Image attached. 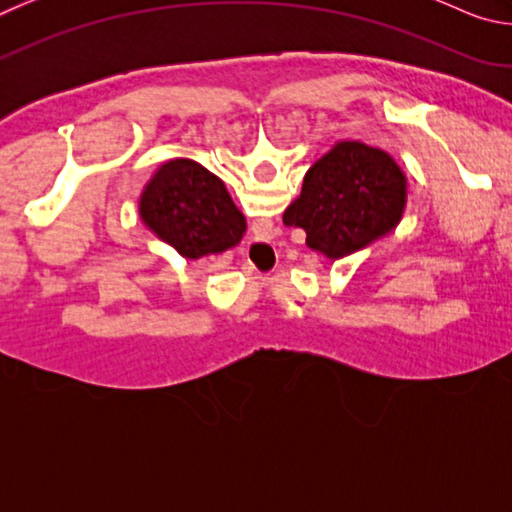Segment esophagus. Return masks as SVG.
<instances>
[{"label":"esophagus","mask_w":512,"mask_h":512,"mask_svg":"<svg viewBox=\"0 0 512 512\" xmlns=\"http://www.w3.org/2000/svg\"><path fill=\"white\" fill-rule=\"evenodd\" d=\"M255 248H262V246H271V244H268V241H259V244H253Z\"/></svg>","instance_id":"obj_1"}]
</instances>
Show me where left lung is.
Wrapping results in <instances>:
<instances>
[{"label": "left lung", "mask_w": 512, "mask_h": 512, "mask_svg": "<svg viewBox=\"0 0 512 512\" xmlns=\"http://www.w3.org/2000/svg\"><path fill=\"white\" fill-rule=\"evenodd\" d=\"M406 176L381 149L339 142L305 173L284 225L307 232V246L327 259L348 257L402 221Z\"/></svg>", "instance_id": "1"}]
</instances>
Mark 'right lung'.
<instances>
[{
    "label": "right lung",
    "instance_id": "right-lung-1",
    "mask_svg": "<svg viewBox=\"0 0 512 512\" xmlns=\"http://www.w3.org/2000/svg\"><path fill=\"white\" fill-rule=\"evenodd\" d=\"M140 216L155 237L187 259L223 253L246 232V216L223 180L194 160H169L153 173L140 198Z\"/></svg>",
    "mask_w": 512,
    "mask_h": 512
}]
</instances>
